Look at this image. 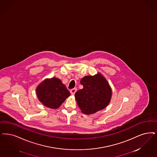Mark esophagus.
Returning a JSON list of instances; mask_svg holds the SVG:
<instances>
[{
    "label": "esophagus",
    "mask_w": 157,
    "mask_h": 157,
    "mask_svg": "<svg viewBox=\"0 0 157 157\" xmlns=\"http://www.w3.org/2000/svg\"><path fill=\"white\" fill-rule=\"evenodd\" d=\"M76 90L77 89L76 88H74V89H72L71 90H70V92L72 94H75L76 92Z\"/></svg>",
    "instance_id": "obj_1"
}]
</instances>
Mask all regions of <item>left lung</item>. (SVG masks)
Segmentation results:
<instances>
[{
  "mask_svg": "<svg viewBox=\"0 0 157 157\" xmlns=\"http://www.w3.org/2000/svg\"><path fill=\"white\" fill-rule=\"evenodd\" d=\"M83 88L75 94L76 101L82 112L90 114L105 109L112 97V89L106 79L100 73L82 78Z\"/></svg>",
  "mask_w": 157,
  "mask_h": 157,
  "instance_id": "1",
  "label": "left lung"
}]
</instances>
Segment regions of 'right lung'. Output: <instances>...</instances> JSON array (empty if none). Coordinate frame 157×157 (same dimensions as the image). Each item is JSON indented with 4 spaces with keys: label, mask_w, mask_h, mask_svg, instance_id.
<instances>
[{
    "label": "right lung",
    "mask_w": 157,
    "mask_h": 157,
    "mask_svg": "<svg viewBox=\"0 0 157 157\" xmlns=\"http://www.w3.org/2000/svg\"><path fill=\"white\" fill-rule=\"evenodd\" d=\"M38 98L45 106L57 109L70 96V92L61 81L56 78L46 79L36 89Z\"/></svg>",
    "instance_id": "obj_1"
}]
</instances>
